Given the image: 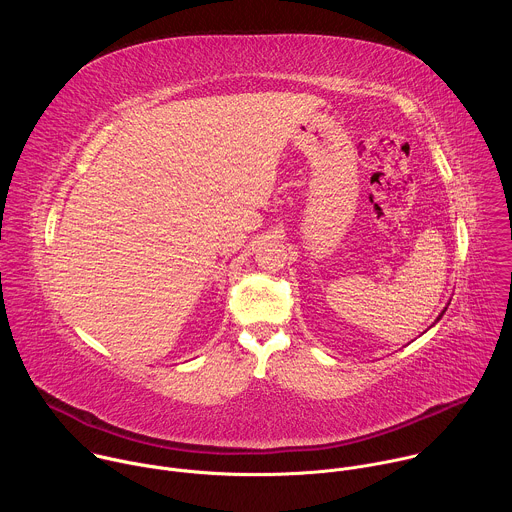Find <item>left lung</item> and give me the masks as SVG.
<instances>
[{"mask_svg": "<svg viewBox=\"0 0 512 512\" xmlns=\"http://www.w3.org/2000/svg\"><path fill=\"white\" fill-rule=\"evenodd\" d=\"M444 312H446V310H444ZM444 312H442V314H440V318H442V316H444ZM440 318H437V320H440Z\"/></svg>", "mask_w": 512, "mask_h": 512, "instance_id": "obj_1", "label": "left lung"}]
</instances>
